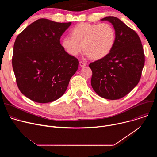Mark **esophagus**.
I'll return each instance as SVG.
<instances>
[{
    "label": "esophagus",
    "mask_w": 157,
    "mask_h": 157,
    "mask_svg": "<svg viewBox=\"0 0 157 157\" xmlns=\"http://www.w3.org/2000/svg\"><path fill=\"white\" fill-rule=\"evenodd\" d=\"M79 65H80L81 67H84V66H85L86 65V63L85 62H84V61H79Z\"/></svg>",
    "instance_id": "obj_1"
}]
</instances>
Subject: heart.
<instances>
[{
  "label": "heart",
  "instance_id": "obj_1",
  "mask_svg": "<svg viewBox=\"0 0 157 157\" xmlns=\"http://www.w3.org/2000/svg\"><path fill=\"white\" fill-rule=\"evenodd\" d=\"M71 36L64 37L61 42L64 51L77 56L83 50L87 56L99 60L107 56L113 50L116 41L113 27L106 23L92 24L81 23L71 30Z\"/></svg>",
  "mask_w": 157,
  "mask_h": 157
}]
</instances>
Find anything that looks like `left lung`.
Here are the masks:
<instances>
[{"mask_svg": "<svg viewBox=\"0 0 157 157\" xmlns=\"http://www.w3.org/2000/svg\"><path fill=\"white\" fill-rule=\"evenodd\" d=\"M101 20L113 25L116 41L107 56L89 64L93 71L91 86L99 96L116 100L128 94L139 83L145 55L137 33L120 19L109 16Z\"/></svg>", "mask_w": 157, "mask_h": 157, "instance_id": "1", "label": "left lung"}]
</instances>
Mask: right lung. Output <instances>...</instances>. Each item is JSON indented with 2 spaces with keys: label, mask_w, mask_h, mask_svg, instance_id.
Returning <instances> with one entry per match:
<instances>
[{
  "label": "right lung",
  "mask_w": 157,
  "mask_h": 157,
  "mask_svg": "<svg viewBox=\"0 0 157 157\" xmlns=\"http://www.w3.org/2000/svg\"><path fill=\"white\" fill-rule=\"evenodd\" d=\"M40 18L17 37L12 67L21 93L38 103L53 102L65 93L79 61L62 48L60 38L71 25Z\"/></svg>",
  "instance_id": "1"
}]
</instances>
